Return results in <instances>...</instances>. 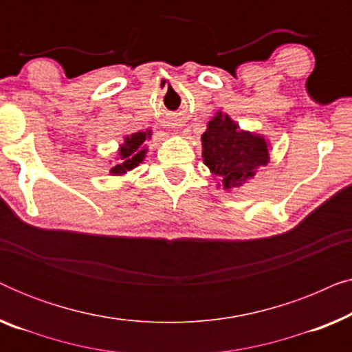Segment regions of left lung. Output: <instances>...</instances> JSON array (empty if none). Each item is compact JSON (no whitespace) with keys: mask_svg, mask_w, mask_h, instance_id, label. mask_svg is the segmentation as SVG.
Segmentation results:
<instances>
[{"mask_svg":"<svg viewBox=\"0 0 352 352\" xmlns=\"http://www.w3.org/2000/svg\"><path fill=\"white\" fill-rule=\"evenodd\" d=\"M205 165L221 177L224 189H235L254 176L256 168L269 160L263 138L240 131L228 115L218 113L201 136Z\"/></svg>","mask_w":352,"mask_h":352,"instance_id":"obj_1","label":"left lung"}]
</instances>
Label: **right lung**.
Here are the masks:
<instances>
[{"label":"right lung","mask_w":352,"mask_h":352,"mask_svg":"<svg viewBox=\"0 0 352 352\" xmlns=\"http://www.w3.org/2000/svg\"><path fill=\"white\" fill-rule=\"evenodd\" d=\"M148 134L151 133H134L131 136L124 138V144H122V148H120V160L122 162L110 170L112 175H123L142 162V158L146 157V148H141V146Z\"/></svg>","instance_id":"right-lung-1"}]
</instances>
